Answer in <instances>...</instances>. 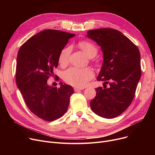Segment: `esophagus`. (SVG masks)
Masks as SVG:
<instances>
[{
    "mask_svg": "<svg viewBox=\"0 0 155 155\" xmlns=\"http://www.w3.org/2000/svg\"><path fill=\"white\" fill-rule=\"evenodd\" d=\"M82 90H84V88H77V87H75L74 88L75 92H78V91H82Z\"/></svg>",
    "mask_w": 155,
    "mask_h": 155,
    "instance_id": "obj_1",
    "label": "esophagus"
}]
</instances>
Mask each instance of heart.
<instances>
[{
    "instance_id": "b5f03b06",
    "label": "heart",
    "mask_w": 155,
    "mask_h": 155,
    "mask_svg": "<svg viewBox=\"0 0 155 155\" xmlns=\"http://www.w3.org/2000/svg\"><path fill=\"white\" fill-rule=\"evenodd\" d=\"M81 50L90 58L95 56L97 53L96 47L90 42L81 41L78 43ZM71 53V48L67 47L61 51L59 56V63L62 66L67 65L69 61ZM94 76L93 71L89 68L71 67L63 73V78L67 84L76 87L82 88L85 87L89 80Z\"/></svg>"
}]
</instances>
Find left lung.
Here are the masks:
<instances>
[{
  "mask_svg": "<svg viewBox=\"0 0 155 155\" xmlns=\"http://www.w3.org/2000/svg\"><path fill=\"white\" fill-rule=\"evenodd\" d=\"M86 36L101 46L104 56L97 80L104 81L105 86L95 89L96 96L90 102L91 109L102 117H116L133 100L141 75L140 52L131 40L116 29L90 30Z\"/></svg>",
  "mask_w": 155,
  "mask_h": 155,
  "instance_id": "8db88e82",
  "label": "left lung"
}]
</instances>
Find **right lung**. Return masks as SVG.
Returning a JSON list of instances; mask_svg holds the SVG:
<instances>
[{
  "mask_svg": "<svg viewBox=\"0 0 155 155\" xmlns=\"http://www.w3.org/2000/svg\"><path fill=\"white\" fill-rule=\"evenodd\" d=\"M70 34L46 29L32 36L20 48L17 57L15 80L29 110L38 117L52 121L63 116L74 92L70 85L50 86L47 80L58 65L59 56Z\"/></svg>",
  "mask_w": 155,
  "mask_h": 155,
  "instance_id": "1",
  "label": "right lung"
}]
</instances>
